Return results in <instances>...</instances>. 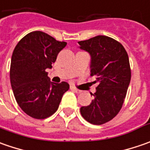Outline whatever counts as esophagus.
<instances>
[{
  "label": "esophagus",
  "instance_id": "1",
  "mask_svg": "<svg viewBox=\"0 0 150 150\" xmlns=\"http://www.w3.org/2000/svg\"><path fill=\"white\" fill-rule=\"evenodd\" d=\"M71 88V90H72L73 92H75L76 93H81V90L78 89V88H76L72 87V86L71 87V88Z\"/></svg>",
  "mask_w": 150,
  "mask_h": 150
}]
</instances>
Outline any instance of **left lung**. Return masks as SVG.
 Wrapping results in <instances>:
<instances>
[{
  "instance_id": "left-lung-1",
  "label": "left lung",
  "mask_w": 150,
  "mask_h": 150,
  "mask_svg": "<svg viewBox=\"0 0 150 150\" xmlns=\"http://www.w3.org/2000/svg\"><path fill=\"white\" fill-rule=\"evenodd\" d=\"M78 44L91 56V76H95L98 84L93 94L94 98L80 112L90 124H103L123 106L131 79L129 56L122 44L107 36H97Z\"/></svg>"
}]
</instances>
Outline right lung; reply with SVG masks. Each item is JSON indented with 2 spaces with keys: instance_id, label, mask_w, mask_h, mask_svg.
I'll return each instance as SVG.
<instances>
[{
  "instance_id": "right-lung-1",
  "label": "right lung",
  "mask_w": 150,
  "mask_h": 150,
  "mask_svg": "<svg viewBox=\"0 0 150 150\" xmlns=\"http://www.w3.org/2000/svg\"><path fill=\"white\" fill-rule=\"evenodd\" d=\"M66 45L36 31L21 39L15 47L10 68L11 88L18 105L32 118L44 119L52 115L69 89L66 82L52 83L46 71L52 67Z\"/></svg>"
}]
</instances>
